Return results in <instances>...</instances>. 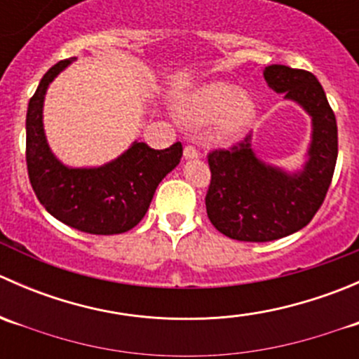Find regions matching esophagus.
<instances>
[{
  "mask_svg": "<svg viewBox=\"0 0 359 359\" xmlns=\"http://www.w3.org/2000/svg\"><path fill=\"white\" fill-rule=\"evenodd\" d=\"M184 158H186V159H196L198 158V151L194 149L193 146H186V147H184Z\"/></svg>",
  "mask_w": 359,
  "mask_h": 359,
  "instance_id": "esophagus-1",
  "label": "esophagus"
}]
</instances>
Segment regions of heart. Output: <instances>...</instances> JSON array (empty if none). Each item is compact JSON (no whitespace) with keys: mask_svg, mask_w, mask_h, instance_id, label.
I'll use <instances>...</instances> for the list:
<instances>
[{"mask_svg":"<svg viewBox=\"0 0 359 359\" xmlns=\"http://www.w3.org/2000/svg\"><path fill=\"white\" fill-rule=\"evenodd\" d=\"M177 114L191 126H210V139L220 146L240 140L257 114L255 100L240 92L236 85L224 81L206 83L186 93L177 102Z\"/></svg>","mask_w":359,"mask_h":359,"instance_id":"b5f03b06","label":"heart"}]
</instances>
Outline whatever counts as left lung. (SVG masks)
<instances>
[{"label": "left lung", "instance_id": "8db88e82", "mask_svg": "<svg viewBox=\"0 0 359 359\" xmlns=\"http://www.w3.org/2000/svg\"><path fill=\"white\" fill-rule=\"evenodd\" d=\"M264 79L309 116L311 140L302 168L292 172L257 156L252 135L208 156L210 222L224 236L252 243L280 240L311 222L327 196L339 151L335 114L316 76L273 64L264 69Z\"/></svg>", "mask_w": 359, "mask_h": 359}]
</instances>
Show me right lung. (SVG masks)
Masks as SVG:
<instances>
[{
    "instance_id": "1",
    "label": "right lung",
    "mask_w": 359,
    "mask_h": 359,
    "mask_svg": "<svg viewBox=\"0 0 359 359\" xmlns=\"http://www.w3.org/2000/svg\"><path fill=\"white\" fill-rule=\"evenodd\" d=\"M60 60L41 78L25 116V159L31 186L50 215L88 234H121L146 215L156 187L182 158V144L151 149L133 140L100 166H69L48 146L43 125L45 95L53 79L74 62Z\"/></svg>"
}]
</instances>
